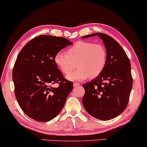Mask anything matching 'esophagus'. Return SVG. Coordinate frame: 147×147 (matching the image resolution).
Listing matches in <instances>:
<instances>
[{
	"label": "esophagus",
	"mask_w": 147,
	"mask_h": 147,
	"mask_svg": "<svg viewBox=\"0 0 147 147\" xmlns=\"http://www.w3.org/2000/svg\"><path fill=\"white\" fill-rule=\"evenodd\" d=\"M79 85H80V84H79V83L74 82V83L73 84V86H74V87H76V86H78Z\"/></svg>",
	"instance_id": "34e87169"
}]
</instances>
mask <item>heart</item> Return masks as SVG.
<instances>
[{
  "label": "heart",
  "instance_id": "b5f03b06",
  "mask_svg": "<svg viewBox=\"0 0 147 147\" xmlns=\"http://www.w3.org/2000/svg\"><path fill=\"white\" fill-rule=\"evenodd\" d=\"M53 61L63 74H68L77 65L78 69L66 76L70 81H82L99 76L107 62L106 48L102 44L79 41L69 48L66 53L59 52Z\"/></svg>",
  "mask_w": 147,
  "mask_h": 147
}]
</instances>
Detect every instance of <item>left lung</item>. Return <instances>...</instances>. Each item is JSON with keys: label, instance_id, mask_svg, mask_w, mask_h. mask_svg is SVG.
<instances>
[{"label": "left lung", "instance_id": "8db88e82", "mask_svg": "<svg viewBox=\"0 0 147 147\" xmlns=\"http://www.w3.org/2000/svg\"><path fill=\"white\" fill-rule=\"evenodd\" d=\"M95 36L103 40L107 62L103 73L82 85L85 90L82 105L93 117L108 120L120 115L126 108L133 85L131 63L122 46L110 36L96 32L82 38Z\"/></svg>", "mask_w": 147, "mask_h": 147}]
</instances>
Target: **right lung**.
<instances>
[{"label": "right lung", "mask_w": 147, "mask_h": 147, "mask_svg": "<svg viewBox=\"0 0 147 147\" xmlns=\"http://www.w3.org/2000/svg\"><path fill=\"white\" fill-rule=\"evenodd\" d=\"M71 44L63 37L40 35L25 44L18 55L12 72L15 95L32 119L48 122L63 108L73 84L64 78L53 57ZM55 83L59 86H52Z\"/></svg>", "instance_id": "1"}]
</instances>
